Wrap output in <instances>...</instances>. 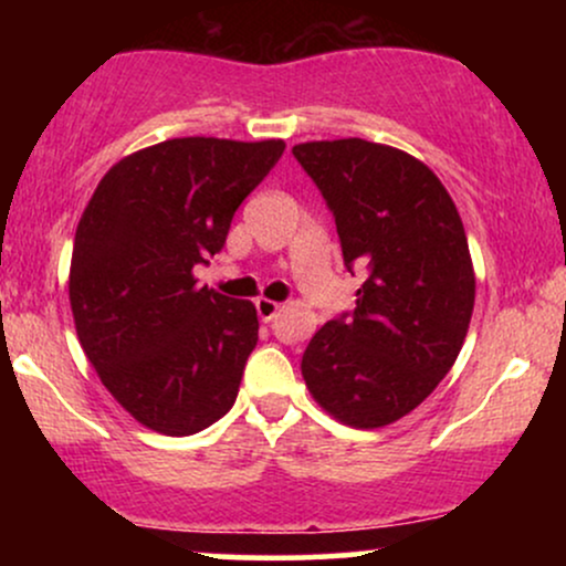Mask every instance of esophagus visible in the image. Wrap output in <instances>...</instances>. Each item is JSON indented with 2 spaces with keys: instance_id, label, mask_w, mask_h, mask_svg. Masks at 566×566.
<instances>
[{
  "instance_id": "34e87169",
  "label": "esophagus",
  "mask_w": 566,
  "mask_h": 566,
  "mask_svg": "<svg viewBox=\"0 0 566 566\" xmlns=\"http://www.w3.org/2000/svg\"><path fill=\"white\" fill-rule=\"evenodd\" d=\"M279 308H282V305H279L276 301H269V297H258L255 301V311L263 322L274 319V316L279 314Z\"/></svg>"
}]
</instances>
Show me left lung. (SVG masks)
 <instances>
[{
  "label": "left lung",
  "instance_id": "8db88e82",
  "mask_svg": "<svg viewBox=\"0 0 566 566\" xmlns=\"http://www.w3.org/2000/svg\"><path fill=\"white\" fill-rule=\"evenodd\" d=\"M292 154L333 212L346 269L367 271L356 308L311 337L303 380L340 423L388 426L463 348L476 297L463 220L437 175L399 148L343 138Z\"/></svg>",
  "mask_w": 566,
  "mask_h": 566
}]
</instances>
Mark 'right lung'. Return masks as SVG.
I'll return each mask as SVG.
<instances>
[{"label":"right lung","mask_w":566,"mask_h":566,"mask_svg":"<svg viewBox=\"0 0 566 566\" xmlns=\"http://www.w3.org/2000/svg\"><path fill=\"white\" fill-rule=\"evenodd\" d=\"M284 140L172 138L103 175L76 226L69 301L97 378L138 423L188 437L233 407L258 314L199 287Z\"/></svg>","instance_id":"right-lung-1"}]
</instances>
